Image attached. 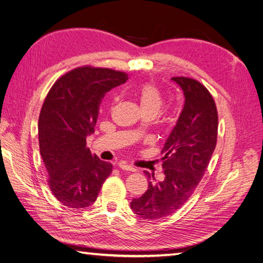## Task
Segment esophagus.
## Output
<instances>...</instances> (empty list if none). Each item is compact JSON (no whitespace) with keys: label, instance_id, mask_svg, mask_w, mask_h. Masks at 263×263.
I'll return each mask as SVG.
<instances>
[{"label":"esophagus","instance_id":"1","mask_svg":"<svg viewBox=\"0 0 263 263\" xmlns=\"http://www.w3.org/2000/svg\"><path fill=\"white\" fill-rule=\"evenodd\" d=\"M119 167L122 169V170H126V172H136V168H134L133 166H131V164H127L125 162H120L119 163Z\"/></svg>","mask_w":263,"mask_h":263}]
</instances>
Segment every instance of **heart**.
Here are the masks:
<instances>
[{"label": "heart", "instance_id": "obj_1", "mask_svg": "<svg viewBox=\"0 0 263 263\" xmlns=\"http://www.w3.org/2000/svg\"><path fill=\"white\" fill-rule=\"evenodd\" d=\"M134 97L139 103L142 114H150L154 118L159 113L164 103L162 91L152 83H146L140 86L134 93Z\"/></svg>", "mask_w": 263, "mask_h": 263}]
</instances>
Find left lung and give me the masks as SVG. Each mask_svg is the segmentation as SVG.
Masks as SVG:
<instances>
[{
  "label": "left lung",
  "mask_w": 263,
  "mask_h": 263,
  "mask_svg": "<svg viewBox=\"0 0 263 263\" xmlns=\"http://www.w3.org/2000/svg\"><path fill=\"white\" fill-rule=\"evenodd\" d=\"M172 79L182 89L185 104L161 151L164 178L149 181L145 193L130 204L145 219L166 217L186 203L203 178L217 141V109L210 91L193 78Z\"/></svg>",
  "instance_id": "left-lung-1"
}]
</instances>
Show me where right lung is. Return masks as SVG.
<instances>
[{"label":"right lung","instance_id":"right-lung-1","mask_svg":"<svg viewBox=\"0 0 263 263\" xmlns=\"http://www.w3.org/2000/svg\"><path fill=\"white\" fill-rule=\"evenodd\" d=\"M127 79L123 71L78 67L47 94L38 122L40 155L48 186L63 205L77 210L91 205L111 175L112 163L91 155L86 138L94 133L103 97Z\"/></svg>","mask_w":263,"mask_h":263}]
</instances>
